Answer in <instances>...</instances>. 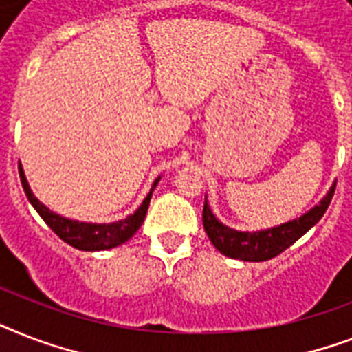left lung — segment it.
<instances>
[{
    "instance_id": "8db88e82",
    "label": "left lung",
    "mask_w": 352,
    "mask_h": 352,
    "mask_svg": "<svg viewBox=\"0 0 352 352\" xmlns=\"http://www.w3.org/2000/svg\"><path fill=\"white\" fill-rule=\"evenodd\" d=\"M334 188H329L325 197L312 206L309 212H305L300 217L292 221H287L283 225L272 226V228H265V230L256 232H241L230 228V226L223 225L215 214L212 212L208 204V197L204 199V210H203V225L204 230L208 234L210 241L221 254L232 257V259H241V261H267L272 259L283 250H287L290 245H294L296 241L300 239L301 235L307 234L312 226L316 225L318 221L322 219L323 214L327 212L331 199L334 195Z\"/></svg>"
}]
</instances>
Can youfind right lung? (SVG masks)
Returning <instances> with one entry per match:
<instances>
[{
  "instance_id": "add662e5",
  "label": "right lung",
  "mask_w": 352,
  "mask_h": 352,
  "mask_svg": "<svg viewBox=\"0 0 352 352\" xmlns=\"http://www.w3.org/2000/svg\"><path fill=\"white\" fill-rule=\"evenodd\" d=\"M19 179L23 184L25 195L29 199V203L34 206V210L40 214V217L47 223V226L51 228L54 234L62 241H65L67 245L78 248V250L85 252H98V250H109L115 246L126 243L127 239H131L135 232L142 226L146 214H148L149 201L153 195V190L159 184L160 177H157L153 182V186L142 201V204L138 206L131 215H127L126 219L115 221V223H84V221L69 219L63 215L52 212L51 208H47L45 204L41 203L40 199L36 197L32 190H30L25 171L19 162Z\"/></svg>"
}]
</instances>
